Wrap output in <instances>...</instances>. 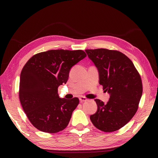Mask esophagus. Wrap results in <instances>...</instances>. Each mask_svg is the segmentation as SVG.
Instances as JSON below:
<instances>
[{
	"label": "esophagus",
	"mask_w": 158,
	"mask_h": 158,
	"mask_svg": "<svg viewBox=\"0 0 158 158\" xmlns=\"http://www.w3.org/2000/svg\"><path fill=\"white\" fill-rule=\"evenodd\" d=\"M79 100H80V102H83L87 101V100H88V99H87L86 98H85V97L81 96V97H79Z\"/></svg>",
	"instance_id": "34e87169"
}]
</instances>
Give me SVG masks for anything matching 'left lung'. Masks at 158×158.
I'll return each instance as SVG.
<instances>
[{"mask_svg":"<svg viewBox=\"0 0 158 158\" xmlns=\"http://www.w3.org/2000/svg\"><path fill=\"white\" fill-rule=\"evenodd\" d=\"M85 52L98 70L99 83L110 95L106 104L95 99L98 109L90 120L103 132L118 130L137 111L143 94L141 78L132 62L122 52L102 48Z\"/></svg>","mask_w":158,"mask_h":158,"instance_id":"obj_1","label":"left lung"}]
</instances>
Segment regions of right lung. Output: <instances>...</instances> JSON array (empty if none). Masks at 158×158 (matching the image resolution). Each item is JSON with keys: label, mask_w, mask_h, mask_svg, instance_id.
Here are the masks:
<instances>
[{"label": "right lung", "mask_w": 158, "mask_h": 158, "mask_svg": "<svg viewBox=\"0 0 158 158\" xmlns=\"http://www.w3.org/2000/svg\"><path fill=\"white\" fill-rule=\"evenodd\" d=\"M85 57L82 50H49L33 56L23 67L19 100L36 128L56 133L68 126L79 100L60 98L58 88L67 82L72 66Z\"/></svg>", "instance_id": "1"}]
</instances>
